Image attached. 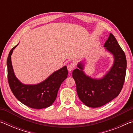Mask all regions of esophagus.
I'll return each mask as SVG.
<instances>
[{
    "mask_svg": "<svg viewBox=\"0 0 133 133\" xmlns=\"http://www.w3.org/2000/svg\"><path fill=\"white\" fill-rule=\"evenodd\" d=\"M74 68H75V66H74L73 64L70 63L67 65V69L69 71H71Z\"/></svg>",
    "mask_w": 133,
    "mask_h": 133,
    "instance_id": "1",
    "label": "esophagus"
}]
</instances>
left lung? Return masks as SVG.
Returning a JSON list of instances; mask_svg holds the SVG:
<instances>
[{"mask_svg": "<svg viewBox=\"0 0 133 133\" xmlns=\"http://www.w3.org/2000/svg\"><path fill=\"white\" fill-rule=\"evenodd\" d=\"M104 47L113 55L114 63L102 78H93L85 75L82 62L78 63V69L72 73L78 97L90 107H99L111 102L120 94L124 83L127 68L125 55L111 33Z\"/></svg>", "mask_w": 133, "mask_h": 133, "instance_id": "left-lung-1", "label": "left lung"}]
</instances>
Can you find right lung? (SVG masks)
<instances>
[{"mask_svg":"<svg viewBox=\"0 0 133 133\" xmlns=\"http://www.w3.org/2000/svg\"><path fill=\"white\" fill-rule=\"evenodd\" d=\"M17 46L11 49L7 59L8 82L13 94L18 100L32 109L50 106L56 100L60 85L68 75L67 67L55 71L39 84H24L16 77L11 61V55Z\"/></svg>","mask_w":133,"mask_h":133,"instance_id":"obj_1","label":"right lung"}]
</instances>
